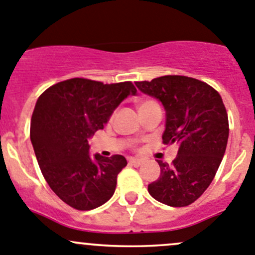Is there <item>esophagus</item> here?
<instances>
[{"instance_id":"obj_1","label":"esophagus","mask_w":255,"mask_h":255,"mask_svg":"<svg viewBox=\"0 0 255 255\" xmlns=\"http://www.w3.org/2000/svg\"><path fill=\"white\" fill-rule=\"evenodd\" d=\"M129 164L130 165H133V166H140L143 164V161L142 160H139V159H129Z\"/></svg>"}]
</instances>
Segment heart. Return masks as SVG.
<instances>
[{
	"mask_svg": "<svg viewBox=\"0 0 255 255\" xmlns=\"http://www.w3.org/2000/svg\"><path fill=\"white\" fill-rule=\"evenodd\" d=\"M153 106H158L155 101L153 100H138L137 101V110L138 112H142L144 110L149 109V107H153Z\"/></svg>",
	"mask_w": 255,
	"mask_h": 255,
	"instance_id": "obj_1",
	"label": "heart"
}]
</instances>
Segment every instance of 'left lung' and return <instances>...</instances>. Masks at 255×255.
Returning a JSON list of instances; mask_svg holds the SVG:
<instances>
[{"mask_svg":"<svg viewBox=\"0 0 255 255\" xmlns=\"http://www.w3.org/2000/svg\"><path fill=\"white\" fill-rule=\"evenodd\" d=\"M135 86L163 104V143L179 146L173 163L158 161L160 176L148 185L149 194L168 206H189L206 191L225 155L230 126L222 97L206 82L181 75Z\"/></svg>","mask_w":255,"mask_h":255,"instance_id":"obj_1","label":"left lung"}]
</instances>
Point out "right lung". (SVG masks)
Masks as SVG:
<instances>
[{"instance_id": "obj_1", "label": "right lung", "mask_w": 255, "mask_h": 255, "mask_svg": "<svg viewBox=\"0 0 255 255\" xmlns=\"http://www.w3.org/2000/svg\"><path fill=\"white\" fill-rule=\"evenodd\" d=\"M135 92L130 81L104 84L74 78L53 85L38 97L30 140L45 181L70 207L94 210L115 194L117 175L127 160L120 154L92 158L87 139Z\"/></svg>"}]
</instances>
